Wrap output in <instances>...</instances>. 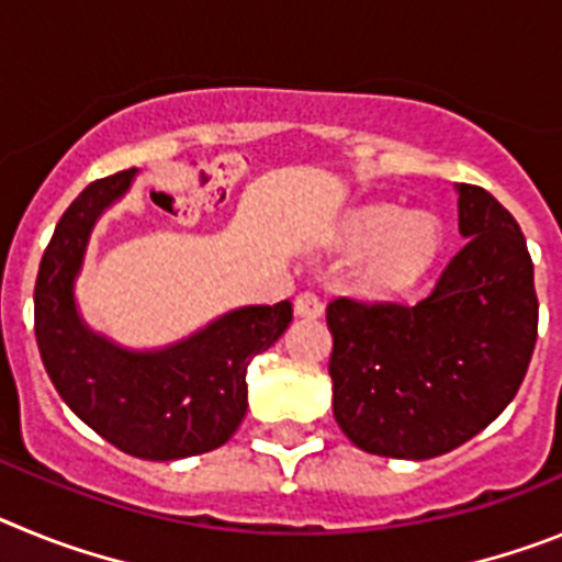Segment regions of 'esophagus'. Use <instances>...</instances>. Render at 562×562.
Segmentation results:
<instances>
[{"instance_id":"1","label":"esophagus","mask_w":562,"mask_h":562,"mask_svg":"<svg viewBox=\"0 0 562 562\" xmlns=\"http://www.w3.org/2000/svg\"><path fill=\"white\" fill-rule=\"evenodd\" d=\"M295 315L301 317H321L324 315V301L315 292H301L295 297Z\"/></svg>"}]
</instances>
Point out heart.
<instances>
[{"label": "heart", "mask_w": 562, "mask_h": 562, "mask_svg": "<svg viewBox=\"0 0 562 562\" xmlns=\"http://www.w3.org/2000/svg\"><path fill=\"white\" fill-rule=\"evenodd\" d=\"M355 250H374L362 265V290L371 295H402L430 270L441 245V231L430 216L405 220V211L374 205L357 213L346 227Z\"/></svg>", "instance_id": "heart-1"}]
</instances>
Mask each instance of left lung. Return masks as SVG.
<instances>
[{
  "label": "left lung",
  "instance_id": "left-lung-1",
  "mask_svg": "<svg viewBox=\"0 0 562 562\" xmlns=\"http://www.w3.org/2000/svg\"><path fill=\"white\" fill-rule=\"evenodd\" d=\"M467 245L419 304L337 295L335 419L366 453L434 459L473 439L515 400L538 340L535 265L515 216L459 186Z\"/></svg>",
  "mask_w": 562,
  "mask_h": 562
}]
</instances>
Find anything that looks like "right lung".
<instances>
[{
  "mask_svg": "<svg viewBox=\"0 0 562 562\" xmlns=\"http://www.w3.org/2000/svg\"><path fill=\"white\" fill-rule=\"evenodd\" d=\"M134 168L89 182L58 220L33 290V326L49 380L114 448L171 461L222 448L245 419L247 362L292 321V304L245 306L154 355H128L83 329L72 278L95 220L128 188Z\"/></svg>",
  "mask_w": 562,
  "mask_h": 562,
  "instance_id": "right-lung-1",
  "label": "right lung"
}]
</instances>
